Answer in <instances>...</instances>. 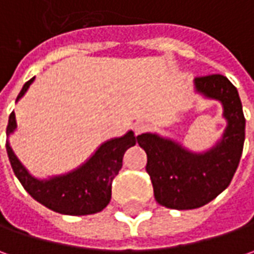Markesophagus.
<instances>
[{"mask_svg":"<svg viewBox=\"0 0 254 254\" xmlns=\"http://www.w3.org/2000/svg\"><path fill=\"white\" fill-rule=\"evenodd\" d=\"M145 128H147V124H144L142 122H135L134 123V126H132V130H134L135 134H141Z\"/></svg>","mask_w":254,"mask_h":254,"instance_id":"obj_1","label":"esophagus"}]
</instances>
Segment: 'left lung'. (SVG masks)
Returning <instances> with one entry per match:
<instances>
[{
  "label": "left lung",
  "instance_id": "obj_1",
  "mask_svg": "<svg viewBox=\"0 0 254 254\" xmlns=\"http://www.w3.org/2000/svg\"><path fill=\"white\" fill-rule=\"evenodd\" d=\"M195 93L222 104L226 127L218 141L202 152L190 151L177 140L157 132L137 137L147 152V167L155 200L170 209H196L229 187L238 170L243 142L245 116L238 89L222 74L193 80Z\"/></svg>",
  "mask_w": 254,
  "mask_h": 254
}]
</instances>
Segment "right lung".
I'll list each match as a JSON object with an SVG mask.
<instances>
[{"mask_svg":"<svg viewBox=\"0 0 254 254\" xmlns=\"http://www.w3.org/2000/svg\"><path fill=\"white\" fill-rule=\"evenodd\" d=\"M35 77L28 80L19 92L16 102L22 99ZM16 130L15 113L9 114L6 127V152L11 167L25 190L48 209L72 216L92 215L103 210L112 199V184L123 167V155L135 145L131 130L122 137L102 142L97 150L77 168L61 175L36 178L18 160L9 144V135Z\"/></svg>","mask_w":254,"mask_h":254,"instance_id":"right-lung-1","label":"right lung"}]
</instances>
